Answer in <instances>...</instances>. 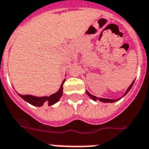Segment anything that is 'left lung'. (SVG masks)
<instances>
[{
    "mask_svg": "<svg viewBox=\"0 0 149 149\" xmlns=\"http://www.w3.org/2000/svg\"><path fill=\"white\" fill-rule=\"evenodd\" d=\"M133 84H134V81H132V83L131 84H130V86L127 88V90H126V92H125V93L124 94V96H125L126 94L128 93V92H129V90L131 89L132 87V85H133ZM86 93H87L88 94V96L89 97H91L92 99L93 100H100V101H101V102H104V103H113V102H115V101H117V100H119L120 99H116V100H113V99H106V98H99V97H95V96H93V95H92L91 93H89L88 91H86ZM123 96V97H124Z\"/></svg>",
    "mask_w": 149,
    "mask_h": 149,
    "instance_id": "obj_1",
    "label": "left lung"
}]
</instances>
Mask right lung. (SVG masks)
<instances>
[{
  "label": "right lung",
  "instance_id": "right-lung-1",
  "mask_svg": "<svg viewBox=\"0 0 149 149\" xmlns=\"http://www.w3.org/2000/svg\"><path fill=\"white\" fill-rule=\"evenodd\" d=\"M65 80L63 81L61 85V88L56 93H55L50 95L49 97H35V96H32V95H21L19 94V96L24 99L26 102L29 103L32 105H34V106L40 107L42 106L44 104H48L49 106L50 105H52L55 103H56L60 98L62 97V93H63V84L65 83Z\"/></svg>",
  "mask_w": 149,
  "mask_h": 149
}]
</instances>
